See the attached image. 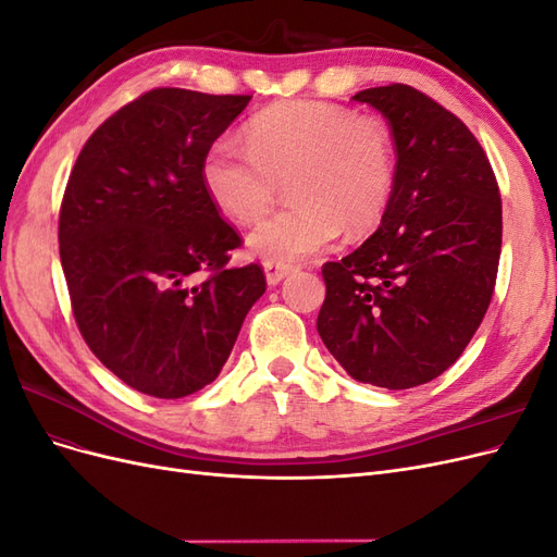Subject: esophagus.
<instances>
[{
    "label": "esophagus",
    "mask_w": 557,
    "mask_h": 557,
    "mask_svg": "<svg viewBox=\"0 0 557 557\" xmlns=\"http://www.w3.org/2000/svg\"><path fill=\"white\" fill-rule=\"evenodd\" d=\"M293 272V264H283V262H264V276L269 285L281 283L285 276Z\"/></svg>",
    "instance_id": "34e87169"
}]
</instances>
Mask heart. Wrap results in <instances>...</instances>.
Instances as JSON below:
<instances>
[{"label": "heart", "mask_w": 557, "mask_h": 557, "mask_svg": "<svg viewBox=\"0 0 557 557\" xmlns=\"http://www.w3.org/2000/svg\"><path fill=\"white\" fill-rule=\"evenodd\" d=\"M395 174L391 129L318 99L262 109L246 123V144L218 137L201 158L209 197L239 225L260 221L281 181L290 183L293 205L248 234L256 256L283 264L311 258L344 230H374L391 205Z\"/></svg>", "instance_id": "heart-1"}]
</instances>
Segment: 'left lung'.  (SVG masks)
<instances>
[{
  "label": "left lung",
  "mask_w": 557,
  "mask_h": 557,
  "mask_svg": "<svg viewBox=\"0 0 557 557\" xmlns=\"http://www.w3.org/2000/svg\"><path fill=\"white\" fill-rule=\"evenodd\" d=\"M391 127L397 174L379 230L323 264L318 334L348 376L407 391L462 356L495 290L502 197L458 115L393 83L352 95Z\"/></svg>",
  "instance_id": "left-lung-1"
}]
</instances>
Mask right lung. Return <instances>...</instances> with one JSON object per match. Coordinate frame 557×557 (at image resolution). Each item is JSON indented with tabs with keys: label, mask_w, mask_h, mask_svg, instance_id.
Returning <instances> with one entry per match:
<instances>
[{
	"label": "right lung",
	"mask_w": 557,
	"mask_h": 557,
	"mask_svg": "<svg viewBox=\"0 0 557 557\" xmlns=\"http://www.w3.org/2000/svg\"><path fill=\"white\" fill-rule=\"evenodd\" d=\"M250 95L156 88L83 146L60 207V260L83 339L134 391L160 399L215 381L260 264L227 267L242 239L201 183V158Z\"/></svg>",
	"instance_id": "1"
}]
</instances>
